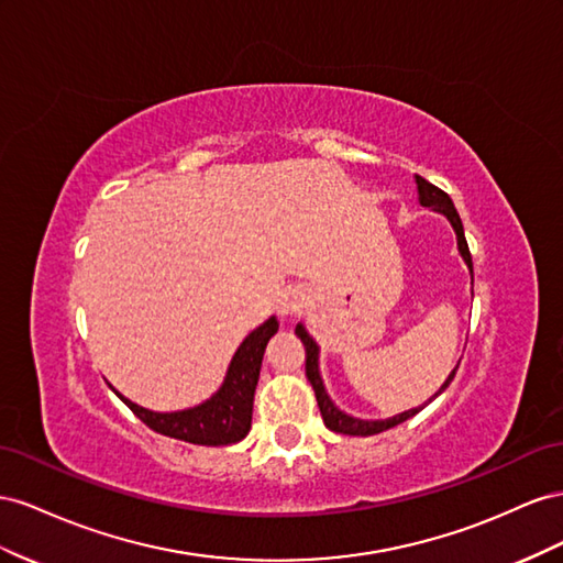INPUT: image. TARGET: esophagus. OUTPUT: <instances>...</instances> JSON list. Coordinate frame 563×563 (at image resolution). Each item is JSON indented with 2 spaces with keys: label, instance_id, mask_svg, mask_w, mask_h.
<instances>
[{
  "label": "esophagus",
  "instance_id": "obj_1",
  "mask_svg": "<svg viewBox=\"0 0 563 563\" xmlns=\"http://www.w3.org/2000/svg\"><path fill=\"white\" fill-rule=\"evenodd\" d=\"M303 307V297L299 292H287L280 301V311L285 316H292V313H299Z\"/></svg>",
  "mask_w": 563,
  "mask_h": 563
}]
</instances>
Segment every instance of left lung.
I'll list each match as a JSON object with an SVG mask.
<instances>
[{"label":"left lung","mask_w":563,"mask_h":563,"mask_svg":"<svg viewBox=\"0 0 563 563\" xmlns=\"http://www.w3.org/2000/svg\"><path fill=\"white\" fill-rule=\"evenodd\" d=\"M415 179H417V190H420V202H422L424 207H431V210H437V212H441V214H445L448 219H451L453 229H455V233H457V247H460V252H462V256H464V262H467V266H470V271H472V280H474L472 252H470V245H467V238H464L462 219H460V214H457V210H455L453 200L448 198L445 190H441L439 186L429 184L427 179H422V176H415ZM295 334L301 340L303 351H307V377H309L311 387H313V391H316L320 417H323V422H325V427H328L330 431L346 433V437H373V433L387 431V429H391V427H396V424H400V422H406L408 417H412L415 412H420V410L427 406V404H424L422 408L400 412V415L391 417V420H377V422H365V420H356V417L344 415L342 410H336V408L332 406V400L328 398V394H325V389H323V382H320V375H318V346H316V342L311 340L309 332L303 330L301 325H297ZM455 373H457V367L451 373V377L445 379L441 391L448 387V384L453 382ZM441 391H439V394H441Z\"/></svg>","instance_id":"obj_1"}]
</instances>
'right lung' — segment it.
<instances>
[{"label":"right lung","mask_w":563,"mask_h":563,"mask_svg":"<svg viewBox=\"0 0 563 563\" xmlns=\"http://www.w3.org/2000/svg\"><path fill=\"white\" fill-rule=\"evenodd\" d=\"M278 332V320L268 318L240 344L231 361L227 382L207 404L184 412H151L124 396V400L139 420L157 433L198 445H229L247 437L252 424V400L256 382H260L264 349L273 334Z\"/></svg>","instance_id":"obj_1"}]
</instances>
